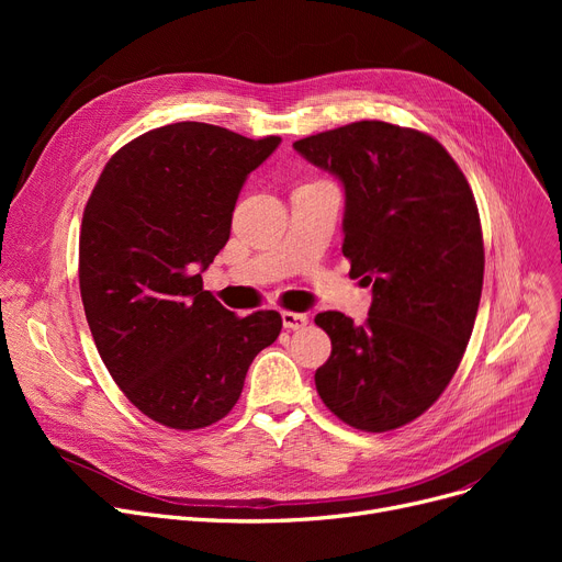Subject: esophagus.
Masks as SVG:
<instances>
[{
  "label": "esophagus",
  "instance_id": "esophagus-1",
  "mask_svg": "<svg viewBox=\"0 0 562 562\" xmlns=\"http://www.w3.org/2000/svg\"><path fill=\"white\" fill-rule=\"evenodd\" d=\"M282 323L286 330H303L310 323V318L307 314H299V312H282Z\"/></svg>",
  "mask_w": 562,
  "mask_h": 562
}]
</instances>
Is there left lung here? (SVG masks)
<instances>
[{
  "instance_id": "left-lung-1",
  "label": "left lung",
  "mask_w": 562,
  "mask_h": 562,
  "mask_svg": "<svg viewBox=\"0 0 562 562\" xmlns=\"http://www.w3.org/2000/svg\"><path fill=\"white\" fill-rule=\"evenodd\" d=\"M293 150L341 182V250L371 286L364 326L316 314L333 341L316 392L352 428L394 430L447 390L474 330L485 269L474 193L432 136L390 123H350Z\"/></svg>"
}]
</instances>
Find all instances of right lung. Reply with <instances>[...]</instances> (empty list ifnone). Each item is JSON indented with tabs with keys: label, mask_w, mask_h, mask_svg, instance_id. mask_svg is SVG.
<instances>
[{
	"label": "right lung",
	"mask_w": 562,
	"mask_h": 562,
	"mask_svg": "<svg viewBox=\"0 0 562 562\" xmlns=\"http://www.w3.org/2000/svg\"><path fill=\"white\" fill-rule=\"evenodd\" d=\"M278 145L280 136L252 140L206 123L157 127L109 159L86 202L88 328L115 385L168 428L223 419L257 352L282 330L278 312L239 318L202 289L248 175Z\"/></svg>",
	"instance_id": "1"
}]
</instances>
